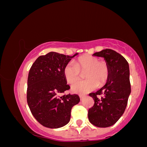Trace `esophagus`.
<instances>
[{"instance_id":"esophagus-1","label":"esophagus","mask_w":147,"mask_h":147,"mask_svg":"<svg viewBox=\"0 0 147 147\" xmlns=\"http://www.w3.org/2000/svg\"><path fill=\"white\" fill-rule=\"evenodd\" d=\"M79 97H80L81 100H82V99H84V97H84V95H79Z\"/></svg>"}]
</instances>
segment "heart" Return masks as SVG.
I'll use <instances>...</instances> for the list:
<instances>
[{
  "mask_svg": "<svg viewBox=\"0 0 147 147\" xmlns=\"http://www.w3.org/2000/svg\"><path fill=\"white\" fill-rule=\"evenodd\" d=\"M86 70L84 80H76L80 76V71ZM63 75L68 84L75 83L71 86L74 93L86 94L97 88V86L106 83L109 76V68L105 62L99 61L97 57L84 55L76 61V63L69 62L63 68Z\"/></svg>",
  "mask_w": 147,
  "mask_h": 147,
  "instance_id": "1",
  "label": "heart"
}]
</instances>
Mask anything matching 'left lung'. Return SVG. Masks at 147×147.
<instances>
[{
  "label": "left lung",
  "mask_w": 147,
  "mask_h": 147,
  "mask_svg": "<svg viewBox=\"0 0 147 147\" xmlns=\"http://www.w3.org/2000/svg\"><path fill=\"white\" fill-rule=\"evenodd\" d=\"M92 56L104 59L109 68V76L102 88L89 94L95 104L88 110V119L97 127H109L122 117L127 106L131 94L129 65L124 57L111 49L96 52Z\"/></svg>",
  "instance_id": "obj_1"
}]
</instances>
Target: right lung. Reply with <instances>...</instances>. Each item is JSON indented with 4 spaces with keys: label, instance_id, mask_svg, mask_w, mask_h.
<instances>
[{
    "label": "right lung",
    "instance_id": "obj_1",
    "mask_svg": "<svg viewBox=\"0 0 147 147\" xmlns=\"http://www.w3.org/2000/svg\"><path fill=\"white\" fill-rule=\"evenodd\" d=\"M73 56L50 52L36 59L28 79L27 101L32 113L41 125L58 129L70 122L71 109L80 101L77 95L60 94L70 88L63 68Z\"/></svg>",
    "mask_w": 147,
    "mask_h": 147
}]
</instances>
